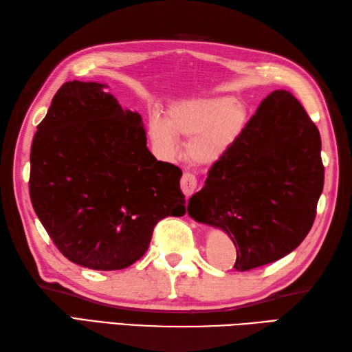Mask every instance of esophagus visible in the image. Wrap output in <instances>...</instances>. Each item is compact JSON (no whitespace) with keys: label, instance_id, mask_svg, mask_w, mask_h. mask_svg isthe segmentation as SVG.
Wrapping results in <instances>:
<instances>
[{"label":"esophagus","instance_id":"34e87169","mask_svg":"<svg viewBox=\"0 0 352 352\" xmlns=\"http://www.w3.org/2000/svg\"><path fill=\"white\" fill-rule=\"evenodd\" d=\"M180 186H182V190L186 197H190L193 192L197 190V186H198V180L197 177L190 174V172H184L183 177H182V182H180Z\"/></svg>","mask_w":352,"mask_h":352}]
</instances>
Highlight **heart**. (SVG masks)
<instances>
[{
  "instance_id": "heart-1",
  "label": "heart",
  "mask_w": 352,
  "mask_h": 352,
  "mask_svg": "<svg viewBox=\"0 0 352 352\" xmlns=\"http://www.w3.org/2000/svg\"><path fill=\"white\" fill-rule=\"evenodd\" d=\"M248 116L234 96H208L178 102L172 106L166 121L153 115L149 138L162 155H174L177 139H189L186 149L190 160L210 164L222 159L245 129Z\"/></svg>"
}]
</instances>
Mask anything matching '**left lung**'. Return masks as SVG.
I'll return each mask as SVG.
<instances>
[{
	"label": "left lung",
	"mask_w": 352,
	"mask_h": 352,
	"mask_svg": "<svg viewBox=\"0 0 352 352\" xmlns=\"http://www.w3.org/2000/svg\"><path fill=\"white\" fill-rule=\"evenodd\" d=\"M324 189L320 134L294 95L274 91L261 101L230 151L212 164L189 214L226 231L234 269L272 263L304 241Z\"/></svg>",
	"instance_id": "obj_1"
}]
</instances>
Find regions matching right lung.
<instances>
[{
	"instance_id": "obj_1",
	"label": "right lung",
	"mask_w": 352,
	"mask_h": 352,
	"mask_svg": "<svg viewBox=\"0 0 352 352\" xmlns=\"http://www.w3.org/2000/svg\"><path fill=\"white\" fill-rule=\"evenodd\" d=\"M104 87L58 89L33 138L30 198L66 258L118 271L144 256L157 222L186 213V199L182 169L149 153L140 115Z\"/></svg>"
}]
</instances>
